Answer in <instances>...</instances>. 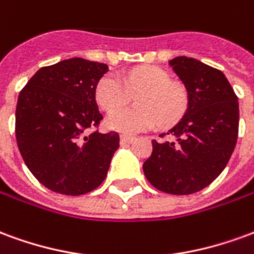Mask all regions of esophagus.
Returning a JSON list of instances; mask_svg holds the SVG:
<instances>
[{"instance_id":"34e87169","label":"esophagus","mask_w":254,"mask_h":254,"mask_svg":"<svg viewBox=\"0 0 254 254\" xmlns=\"http://www.w3.org/2000/svg\"><path fill=\"white\" fill-rule=\"evenodd\" d=\"M133 141H134V137L132 136H127V134L121 136V144H132Z\"/></svg>"}]
</instances>
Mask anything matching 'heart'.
<instances>
[{
	"label": "heart",
	"mask_w": 254,
	"mask_h": 254,
	"mask_svg": "<svg viewBox=\"0 0 254 254\" xmlns=\"http://www.w3.org/2000/svg\"><path fill=\"white\" fill-rule=\"evenodd\" d=\"M138 95L137 108L118 107L126 104L131 94ZM96 100L102 109L113 112L107 125L113 130L134 134L149 127H169L177 122L187 110V91L180 84L171 83V76L158 66H141L120 76L107 73L96 85Z\"/></svg>",
	"instance_id": "b5f03b06"
}]
</instances>
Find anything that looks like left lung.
<instances>
[{
    "label": "left lung",
    "mask_w": 254,
    "mask_h": 254,
    "mask_svg": "<svg viewBox=\"0 0 254 254\" xmlns=\"http://www.w3.org/2000/svg\"><path fill=\"white\" fill-rule=\"evenodd\" d=\"M185 84L188 109L167 133L176 141L152 140L143 170L149 184L170 194H191L224 170L238 137V98L219 69L194 58L169 63Z\"/></svg>",
    "instance_id": "obj_1"
}]
</instances>
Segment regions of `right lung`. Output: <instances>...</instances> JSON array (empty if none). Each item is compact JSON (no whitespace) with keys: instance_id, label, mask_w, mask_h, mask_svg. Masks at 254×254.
Here are the masks:
<instances>
[{"instance_id":"add662e5","label":"right lung","mask_w":254,"mask_h":254,"mask_svg":"<svg viewBox=\"0 0 254 254\" xmlns=\"http://www.w3.org/2000/svg\"><path fill=\"white\" fill-rule=\"evenodd\" d=\"M107 70L106 64L70 58L41 67L20 91L17 147L32 176L56 193L96 189L120 147L118 133L96 129L103 117L95 91Z\"/></svg>"}]
</instances>
